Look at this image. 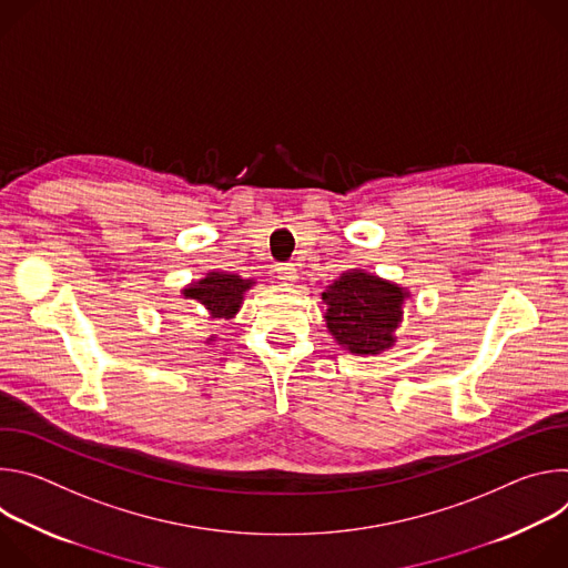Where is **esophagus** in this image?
Segmentation results:
<instances>
[{
  "instance_id": "1",
  "label": "esophagus",
  "mask_w": 568,
  "mask_h": 568,
  "mask_svg": "<svg viewBox=\"0 0 568 568\" xmlns=\"http://www.w3.org/2000/svg\"><path fill=\"white\" fill-rule=\"evenodd\" d=\"M276 274H278V278H281L283 283H294V281L298 278L294 263H281V265L276 267Z\"/></svg>"
}]
</instances>
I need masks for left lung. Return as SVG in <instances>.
Segmentation results:
<instances>
[{
  "label": "left lung",
  "mask_w": 568,
  "mask_h": 568,
  "mask_svg": "<svg viewBox=\"0 0 568 568\" xmlns=\"http://www.w3.org/2000/svg\"><path fill=\"white\" fill-rule=\"evenodd\" d=\"M323 301L326 321L335 339L355 355H377L393 346V331L402 316L404 292L377 276L346 272L335 281Z\"/></svg>",
  "instance_id": "obj_1"
}]
</instances>
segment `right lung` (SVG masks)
Listing matches in <instances>:
<instances>
[{
	"label": "right lung",
	"mask_w": 568,
	"mask_h": 568,
	"mask_svg": "<svg viewBox=\"0 0 568 568\" xmlns=\"http://www.w3.org/2000/svg\"><path fill=\"white\" fill-rule=\"evenodd\" d=\"M250 287H252V281H245L235 274L211 272L206 274V278L186 287L184 296L200 301L211 312V316L222 321V318H231L237 312L242 294H245Z\"/></svg>",
	"instance_id": "obj_1"
}]
</instances>
